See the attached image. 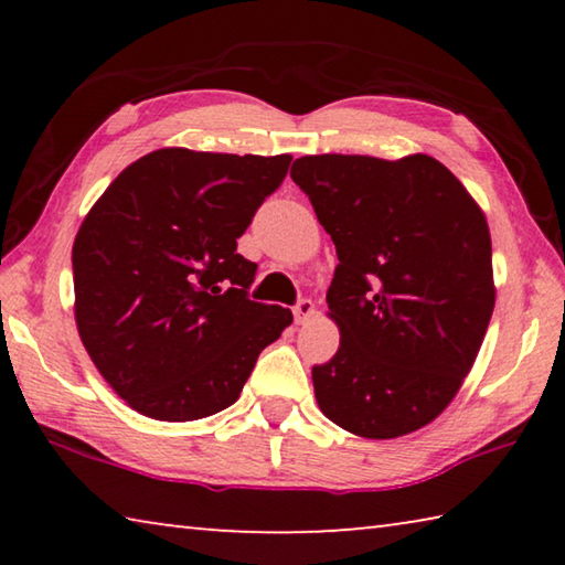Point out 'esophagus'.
I'll return each instance as SVG.
<instances>
[{
  "label": "esophagus",
  "instance_id": "34e87169",
  "mask_svg": "<svg viewBox=\"0 0 565 565\" xmlns=\"http://www.w3.org/2000/svg\"><path fill=\"white\" fill-rule=\"evenodd\" d=\"M313 313H317V309H313V301L311 299H299L294 303V319L296 323H306L309 321Z\"/></svg>",
  "mask_w": 565,
  "mask_h": 565
}]
</instances>
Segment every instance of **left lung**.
Returning <instances> with one entry per match:
<instances>
[{
    "label": "left lung",
    "instance_id": "left-lung-1",
    "mask_svg": "<svg viewBox=\"0 0 565 565\" xmlns=\"http://www.w3.org/2000/svg\"><path fill=\"white\" fill-rule=\"evenodd\" d=\"M291 179L339 256L327 303L341 343L311 369L319 408L363 438L431 424L471 371L493 313L483 212L426 154L301 157Z\"/></svg>",
    "mask_w": 565,
    "mask_h": 565
}]
</instances>
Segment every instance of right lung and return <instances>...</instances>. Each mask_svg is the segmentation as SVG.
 Here are the masks:
<instances>
[{"instance_id":"add662e5","label":"right lung","mask_w":565,"mask_h":565,"mask_svg":"<svg viewBox=\"0 0 565 565\" xmlns=\"http://www.w3.org/2000/svg\"><path fill=\"white\" fill-rule=\"evenodd\" d=\"M291 157L159 149L111 181L72 248L84 349L127 404L157 420L232 406L259 353L294 321L248 299L236 238Z\"/></svg>"}]
</instances>
